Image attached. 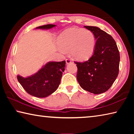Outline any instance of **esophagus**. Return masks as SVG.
Masks as SVG:
<instances>
[{
    "label": "esophagus",
    "mask_w": 134,
    "mask_h": 134,
    "mask_svg": "<svg viewBox=\"0 0 134 134\" xmlns=\"http://www.w3.org/2000/svg\"><path fill=\"white\" fill-rule=\"evenodd\" d=\"M65 62H66L67 64H70V63H71V60H70V59H66V60H65Z\"/></svg>",
    "instance_id": "1"
}]
</instances>
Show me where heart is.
Instances as JSON below:
<instances>
[{
	"label": "heart",
	"instance_id": "obj_1",
	"mask_svg": "<svg viewBox=\"0 0 134 134\" xmlns=\"http://www.w3.org/2000/svg\"><path fill=\"white\" fill-rule=\"evenodd\" d=\"M57 44L62 50L69 51L74 59L83 62L93 54L96 39L91 31L72 27L58 35Z\"/></svg>",
	"mask_w": 134,
	"mask_h": 134
}]
</instances>
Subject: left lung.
Segmentation results:
<instances>
[{
  "instance_id": "8db88e82",
  "label": "left lung",
  "mask_w": 134,
  "mask_h": 134,
  "mask_svg": "<svg viewBox=\"0 0 134 134\" xmlns=\"http://www.w3.org/2000/svg\"><path fill=\"white\" fill-rule=\"evenodd\" d=\"M94 34L96 40L93 55L83 63L75 62L77 79L81 87L95 94L109 89L119 73V52L113 38L97 26H84Z\"/></svg>"
}]
</instances>
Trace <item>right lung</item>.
Segmentation results:
<instances>
[{
  "instance_id": "add662e5",
  "label": "right lung",
  "mask_w": 134,
  "mask_h": 134,
  "mask_svg": "<svg viewBox=\"0 0 134 134\" xmlns=\"http://www.w3.org/2000/svg\"><path fill=\"white\" fill-rule=\"evenodd\" d=\"M55 25L48 24L35 29H49ZM65 62H49L32 75L23 77L17 76L18 80L26 92L37 97H46L57 89L60 84L63 72L64 71Z\"/></svg>"
}]
</instances>
